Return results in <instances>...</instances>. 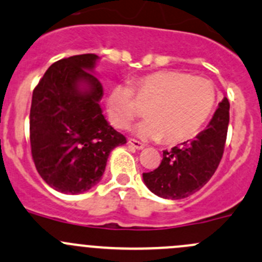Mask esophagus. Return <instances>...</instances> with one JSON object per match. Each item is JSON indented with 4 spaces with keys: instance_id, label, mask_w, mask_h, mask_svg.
Masks as SVG:
<instances>
[{
    "instance_id": "34e87169",
    "label": "esophagus",
    "mask_w": 262,
    "mask_h": 262,
    "mask_svg": "<svg viewBox=\"0 0 262 262\" xmlns=\"http://www.w3.org/2000/svg\"><path fill=\"white\" fill-rule=\"evenodd\" d=\"M128 143L130 144L132 147H133V148H136V149H142V148H144V144L143 143H141V142L139 141H136V139H129L128 141Z\"/></svg>"
}]
</instances>
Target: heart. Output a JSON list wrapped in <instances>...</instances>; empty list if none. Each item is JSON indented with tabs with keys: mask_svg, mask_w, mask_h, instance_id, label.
Instances as JSON below:
<instances>
[{
	"mask_svg": "<svg viewBox=\"0 0 262 262\" xmlns=\"http://www.w3.org/2000/svg\"><path fill=\"white\" fill-rule=\"evenodd\" d=\"M139 103H147L148 119L136 126L143 139L179 143L199 133L216 103V91L209 79L178 70H161L143 75L126 84H115L106 96L111 124L125 129L141 114Z\"/></svg>",
	"mask_w": 262,
	"mask_h": 262,
	"instance_id": "obj_1",
	"label": "heart"
}]
</instances>
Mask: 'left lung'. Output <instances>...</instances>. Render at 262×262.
<instances>
[{
    "instance_id": "1",
    "label": "left lung",
    "mask_w": 262,
    "mask_h": 262,
    "mask_svg": "<svg viewBox=\"0 0 262 262\" xmlns=\"http://www.w3.org/2000/svg\"><path fill=\"white\" fill-rule=\"evenodd\" d=\"M229 124V101L223 98L206 129L193 141L164 151L154 171L143 172V182L152 193L167 200L185 199L201 189L216 171L224 154Z\"/></svg>"
}]
</instances>
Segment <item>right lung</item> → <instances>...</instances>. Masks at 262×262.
<instances>
[{"mask_svg":"<svg viewBox=\"0 0 262 262\" xmlns=\"http://www.w3.org/2000/svg\"><path fill=\"white\" fill-rule=\"evenodd\" d=\"M98 56L77 55L52 63L33 91L30 147L37 171L53 189L78 194L102 178L108 155L126 143L102 114Z\"/></svg>","mask_w":262,"mask_h":262,"instance_id":"1","label":"right lung"}]
</instances>
